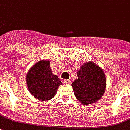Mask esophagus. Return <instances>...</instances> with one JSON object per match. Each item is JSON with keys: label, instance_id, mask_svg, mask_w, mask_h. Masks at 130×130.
<instances>
[{"label": "esophagus", "instance_id": "1", "mask_svg": "<svg viewBox=\"0 0 130 130\" xmlns=\"http://www.w3.org/2000/svg\"><path fill=\"white\" fill-rule=\"evenodd\" d=\"M65 83H66V84H70L71 83V80H65Z\"/></svg>", "mask_w": 130, "mask_h": 130}]
</instances>
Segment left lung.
I'll return each mask as SVG.
<instances>
[{"label": "left lung", "mask_w": 130, "mask_h": 130, "mask_svg": "<svg viewBox=\"0 0 130 130\" xmlns=\"http://www.w3.org/2000/svg\"><path fill=\"white\" fill-rule=\"evenodd\" d=\"M72 86L75 96L84 105L99 101L106 88V78L101 68L92 61L84 62Z\"/></svg>", "instance_id": "8db88e82"}]
</instances>
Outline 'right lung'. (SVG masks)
Returning <instances> with one entry per match:
<instances>
[{"mask_svg":"<svg viewBox=\"0 0 130 130\" xmlns=\"http://www.w3.org/2000/svg\"><path fill=\"white\" fill-rule=\"evenodd\" d=\"M50 60L36 62L26 75V83L31 94L41 101H49L55 96L58 87L62 84L56 75L52 74Z\"/></svg>","mask_w":130,"mask_h":130,"instance_id":"add662e5","label":"right lung"}]
</instances>
